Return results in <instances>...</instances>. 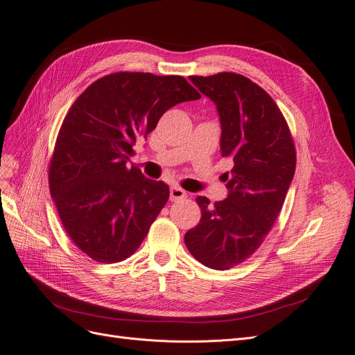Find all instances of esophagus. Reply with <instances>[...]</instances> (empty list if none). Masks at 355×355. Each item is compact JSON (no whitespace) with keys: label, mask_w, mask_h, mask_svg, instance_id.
<instances>
[{"label":"esophagus","mask_w":355,"mask_h":355,"mask_svg":"<svg viewBox=\"0 0 355 355\" xmlns=\"http://www.w3.org/2000/svg\"><path fill=\"white\" fill-rule=\"evenodd\" d=\"M183 198H187V192H185V191L178 188V187H172V188H170V201L176 202V201L183 200Z\"/></svg>","instance_id":"obj_1"}]
</instances>
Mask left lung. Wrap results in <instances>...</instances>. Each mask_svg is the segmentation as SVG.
<instances>
[{
	"label": "left lung",
	"mask_w": 355,
	"mask_h": 355,
	"mask_svg": "<svg viewBox=\"0 0 355 355\" xmlns=\"http://www.w3.org/2000/svg\"><path fill=\"white\" fill-rule=\"evenodd\" d=\"M189 80L217 105L221 155L233 168L223 175L230 191L224 201L196 198L201 220L185 245L202 265L225 271L250 258L271 232L294 176L295 147L282 112L257 83L236 73Z\"/></svg>",
	"instance_id": "1"
}]
</instances>
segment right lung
<instances>
[{"instance_id":"obj_1","label":"right lung","mask_w":355,"mask_h":355,"mask_svg":"<svg viewBox=\"0 0 355 355\" xmlns=\"http://www.w3.org/2000/svg\"><path fill=\"white\" fill-rule=\"evenodd\" d=\"M201 94L180 76L107 74L69 107L49 162V191L73 243L101 263L125 261L143 243L168 187L126 166L132 146L172 106Z\"/></svg>"}]
</instances>
